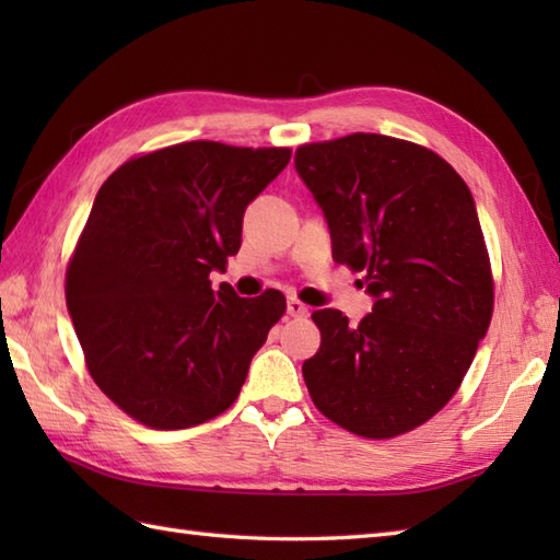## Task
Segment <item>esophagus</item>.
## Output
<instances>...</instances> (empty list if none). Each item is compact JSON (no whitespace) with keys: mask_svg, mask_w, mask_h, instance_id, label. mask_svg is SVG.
<instances>
[{"mask_svg":"<svg viewBox=\"0 0 560 560\" xmlns=\"http://www.w3.org/2000/svg\"><path fill=\"white\" fill-rule=\"evenodd\" d=\"M287 313H289L291 317H305V315H307V305H303L299 299H291V301L287 303Z\"/></svg>","mask_w":560,"mask_h":560,"instance_id":"1","label":"esophagus"}]
</instances>
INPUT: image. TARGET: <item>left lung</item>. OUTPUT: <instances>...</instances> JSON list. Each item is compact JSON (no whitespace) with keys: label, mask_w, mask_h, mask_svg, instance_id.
I'll use <instances>...</instances> for the list:
<instances>
[{"label":"left lung","mask_w":560,"mask_h":560,"mask_svg":"<svg viewBox=\"0 0 560 560\" xmlns=\"http://www.w3.org/2000/svg\"><path fill=\"white\" fill-rule=\"evenodd\" d=\"M323 207L331 255L375 299L359 325L313 313L303 363L313 404L349 433L397 438L455 397L493 315V273L467 183L435 151L355 132L295 149Z\"/></svg>","instance_id":"1"}]
</instances>
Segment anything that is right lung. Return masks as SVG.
Listing matches in <instances>:
<instances>
[{
  "label": "right lung",
  "mask_w": 560,
  "mask_h": 560,
  "mask_svg": "<svg viewBox=\"0 0 560 560\" xmlns=\"http://www.w3.org/2000/svg\"><path fill=\"white\" fill-rule=\"evenodd\" d=\"M289 161L287 147L185 141L129 159L98 189L65 295L93 383L135 421L180 431L241 395L287 299L213 291L209 273L241 249L245 207Z\"/></svg>",
  "instance_id": "right-lung-1"
}]
</instances>
